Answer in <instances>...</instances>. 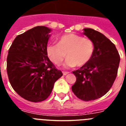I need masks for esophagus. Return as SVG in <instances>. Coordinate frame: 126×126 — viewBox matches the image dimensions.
<instances>
[{"mask_svg": "<svg viewBox=\"0 0 126 126\" xmlns=\"http://www.w3.org/2000/svg\"><path fill=\"white\" fill-rule=\"evenodd\" d=\"M69 72H63V75H67V74H69Z\"/></svg>", "mask_w": 126, "mask_h": 126, "instance_id": "1", "label": "esophagus"}]
</instances>
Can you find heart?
Returning a JSON list of instances; mask_svg holds the SVG:
<instances>
[{
  "instance_id": "obj_1",
  "label": "heart",
  "mask_w": 126,
  "mask_h": 126,
  "mask_svg": "<svg viewBox=\"0 0 126 126\" xmlns=\"http://www.w3.org/2000/svg\"><path fill=\"white\" fill-rule=\"evenodd\" d=\"M94 49V43L90 38L71 33L61 36L58 44H49L47 54L53 63L59 65L67 53L68 57L64 64L65 67H82L92 58Z\"/></svg>"
}]
</instances>
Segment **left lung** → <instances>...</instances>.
<instances>
[{
    "mask_svg": "<svg viewBox=\"0 0 126 126\" xmlns=\"http://www.w3.org/2000/svg\"><path fill=\"white\" fill-rule=\"evenodd\" d=\"M84 31V35L94 43V53L86 65L73 72L77 81L72 91L80 99L89 101L101 97L111 88L120 57L115 45L104 34L92 29Z\"/></svg>",
    "mask_w": 126,
    "mask_h": 126,
    "instance_id": "8db88e82",
    "label": "left lung"
}]
</instances>
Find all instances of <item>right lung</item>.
Listing matches in <instances>:
<instances>
[{
	"instance_id": "right-lung-1",
	"label": "right lung",
	"mask_w": 126,
	"mask_h": 126,
	"mask_svg": "<svg viewBox=\"0 0 126 126\" xmlns=\"http://www.w3.org/2000/svg\"><path fill=\"white\" fill-rule=\"evenodd\" d=\"M51 29L37 26L16 37L7 57V74L15 92L29 101L40 102L51 94L63 76L47 57Z\"/></svg>"
}]
</instances>
